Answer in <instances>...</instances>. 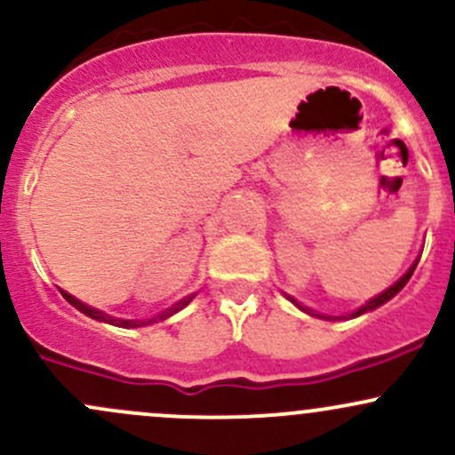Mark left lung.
Masks as SVG:
<instances>
[{"label":"left lung","instance_id":"left-lung-1","mask_svg":"<svg viewBox=\"0 0 455 455\" xmlns=\"http://www.w3.org/2000/svg\"><path fill=\"white\" fill-rule=\"evenodd\" d=\"M414 267H417V263H414V266H412L411 269H408V272L403 274V276L399 278V281H397L395 284H393V287H388L387 291H382V293H380V296H376V298H373V300H369V302L365 304V307H361V308H358V311H354V313H352V317H358V315H363V313H367V311H373V308L382 307L384 302H388V300H391V298L395 296V293L402 291V289H403V284H406L408 281H411V276H412ZM289 300H291L293 304H296V307H300V304H298L296 300H293V298H289ZM300 308H302V311H307L308 315H313V317H322V319H341V317H332V315H319V313H315V311H308V308H304V307H300Z\"/></svg>","mask_w":455,"mask_h":455}]
</instances>
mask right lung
<instances>
[{
  "mask_svg": "<svg viewBox=\"0 0 455 455\" xmlns=\"http://www.w3.org/2000/svg\"><path fill=\"white\" fill-rule=\"evenodd\" d=\"M62 296H64V300H67L68 304H73V307L77 308V311H82L84 315H88V317H92V319H99V322H108V323H112V326H121V328H138V326H148V323H153V322H159V319H166V317H171V315H174V313H177V311H181L183 307H188V304L192 302V298H194V296H188V298H183V300H179L177 304H174V307L166 308V311H164V313H159L157 317H153V319H147V322H140V319H116V317H109V315H106V313H103V311H99V308H92V307H88V304L79 302L77 298H73L71 293H67V291H62Z\"/></svg>",
  "mask_w": 455,
  "mask_h": 455,
  "instance_id": "obj_1",
  "label": "right lung"
}]
</instances>
